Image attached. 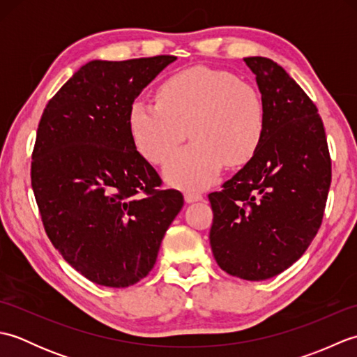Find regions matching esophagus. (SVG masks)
I'll list each match as a JSON object with an SVG mask.
<instances>
[{"instance_id": "34e87169", "label": "esophagus", "mask_w": 357, "mask_h": 357, "mask_svg": "<svg viewBox=\"0 0 357 357\" xmlns=\"http://www.w3.org/2000/svg\"><path fill=\"white\" fill-rule=\"evenodd\" d=\"M185 201L187 202H198L202 201V195L199 193H195V192H185Z\"/></svg>"}]
</instances>
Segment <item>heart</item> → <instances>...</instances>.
<instances>
[{
    "label": "heart",
    "instance_id": "1",
    "mask_svg": "<svg viewBox=\"0 0 357 357\" xmlns=\"http://www.w3.org/2000/svg\"><path fill=\"white\" fill-rule=\"evenodd\" d=\"M159 101L136 100L128 128L136 149L162 164L191 128L194 142L165 165V179L184 190H202L221 174L225 162L242 165L264 139L265 110L259 92L234 75L195 67L167 78Z\"/></svg>",
    "mask_w": 357,
    "mask_h": 357
}]
</instances>
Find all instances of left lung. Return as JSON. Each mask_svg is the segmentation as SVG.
I'll list each match as a JSON object with an SVG mask.
<instances>
[{
  "instance_id": "8db88e82",
  "label": "left lung",
  "mask_w": 357,
  "mask_h": 357,
  "mask_svg": "<svg viewBox=\"0 0 357 357\" xmlns=\"http://www.w3.org/2000/svg\"><path fill=\"white\" fill-rule=\"evenodd\" d=\"M244 61L256 75L265 133L244 169L208 195L210 245L225 273L265 280L291 267L314 239L331 161L322 119L298 82L268 58Z\"/></svg>"
}]
</instances>
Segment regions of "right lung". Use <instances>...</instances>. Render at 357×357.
Returning <instances> with one entry per match:
<instances>
[{
  "mask_svg": "<svg viewBox=\"0 0 357 357\" xmlns=\"http://www.w3.org/2000/svg\"><path fill=\"white\" fill-rule=\"evenodd\" d=\"M174 56L82 66L45 105L32 155V188L45 233L92 282L124 288L146 278L173 219L178 190L136 150L128 110Z\"/></svg>",
  "mask_w": 357,
  "mask_h": 357,
  "instance_id": "obj_1",
  "label": "right lung"
}]
</instances>
